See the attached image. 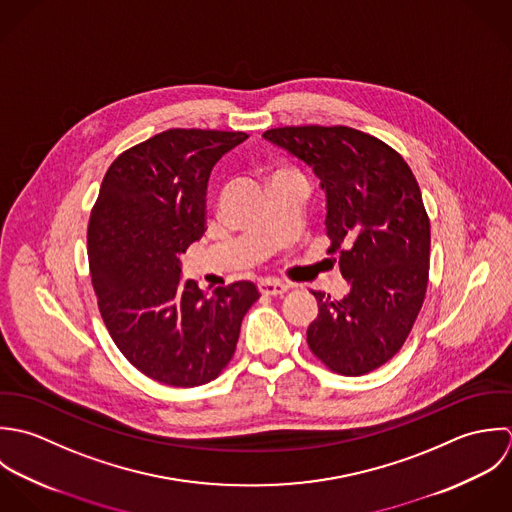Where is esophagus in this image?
<instances>
[{
  "label": "esophagus",
  "instance_id": "esophagus-1",
  "mask_svg": "<svg viewBox=\"0 0 512 512\" xmlns=\"http://www.w3.org/2000/svg\"><path fill=\"white\" fill-rule=\"evenodd\" d=\"M259 291L267 297H281L289 291V285L287 283H281V281H273V279H263L259 283Z\"/></svg>",
  "mask_w": 512,
  "mask_h": 512
}]
</instances>
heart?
Returning <instances> with one entry per match:
<instances>
[{
  "label": "heart",
  "mask_w": 512,
  "mask_h": 512,
  "mask_svg": "<svg viewBox=\"0 0 512 512\" xmlns=\"http://www.w3.org/2000/svg\"><path fill=\"white\" fill-rule=\"evenodd\" d=\"M283 174H299L297 170H291V168H281V170H277L273 176H283Z\"/></svg>",
  "instance_id": "obj_1"
}]
</instances>
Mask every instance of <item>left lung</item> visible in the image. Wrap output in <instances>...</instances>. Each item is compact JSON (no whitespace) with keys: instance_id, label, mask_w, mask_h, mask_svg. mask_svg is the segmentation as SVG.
<instances>
[{"instance_id":"left-lung-1","label":"left lung","mask_w":512,"mask_h":512,"mask_svg":"<svg viewBox=\"0 0 512 512\" xmlns=\"http://www.w3.org/2000/svg\"><path fill=\"white\" fill-rule=\"evenodd\" d=\"M263 136L320 178L326 253L338 255L350 283L340 301L310 291L318 316L308 348L328 370L364 376L400 352L425 299L431 225L417 180L400 152L350 126H281Z\"/></svg>"}]
</instances>
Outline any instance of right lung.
<instances>
[{
  "label": "right lung",
  "instance_id": "1",
  "mask_svg": "<svg viewBox=\"0 0 512 512\" xmlns=\"http://www.w3.org/2000/svg\"><path fill=\"white\" fill-rule=\"evenodd\" d=\"M247 136L164 130L110 164L91 209L89 267L104 326L124 358L160 384L215 380L233 358L245 312L261 297L251 281L207 297L180 277V255L207 229L211 168Z\"/></svg>",
  "mask_w": 512,
  "mask_h": 512
}]
</instances>
